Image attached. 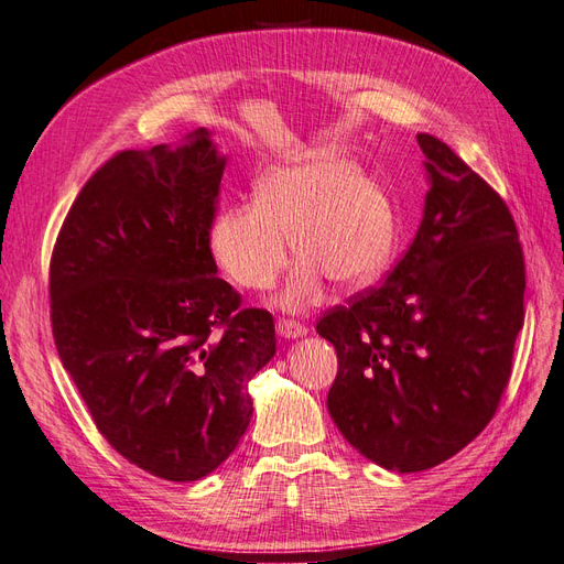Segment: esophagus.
I'll list each match as a JSON object with an SVG mask.
<instances>
[{"mask_svg":"<svg viewBox=\"0 0 564 564\" xmlns=\"http://www.w3.org/2000/svg\"><path fill=\"white\" fill-rule=\"evenodd\" d=\"M275 327L282 338H301L308 334V327H305V324H301L296 319H289V317H280Z\"/></svg>","mask_w":564,"mask_h":564,"instance_id":"esophagus-1","label":"esophagus"}]
</instances>
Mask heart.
Segmentation results:
<instances>
[{"instance_id":"obj_1","label":"heart","mask_w":564,"mask_h":564,"mask_svg":"<svg viewBox=\"0 0 564 564\" xmlns=\"http://www.w3.org/2000/svg\"><path fill=\"white\" fill-rule=\"evenodd\" d=\"M299 259L280 299L301 311L319 299L322 278L344 292L377 280L395 249V214L383 187L332 152L265 172L253 204L220 209L209 247L226 275L251 292H265L286 268V245Z\"/></svg>"}]
</instances>
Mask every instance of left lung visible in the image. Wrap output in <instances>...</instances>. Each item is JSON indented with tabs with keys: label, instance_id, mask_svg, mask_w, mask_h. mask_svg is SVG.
Wrapping results in <instances>:
<instances>
[{
	"label": "left lung",
	"instance_id": "left-lung-1",
	"mask_svg": "<svg viewBox=\"0 0 564 564\" xmlns=\"http://www.w3.org/2000/svg\"><path fill=\"white\" fill-rule=\"evenodd\" d=\"M431 191L412 247L317 322L338 371L327 406L373 464L419 473L452 458L497 414L524 322V256L503 197L419 133Z\"/></svg>",
	"mask_w": 564,
	"mask_h": 564
}]
</instances>
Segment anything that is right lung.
<instances>
[{
  "mask_svg": "<svg viewBox=\"0 0 564 564\" xmlns=\"http://www.w3.org/2000/svg\"><path fill=\"white\" fill-rule=\"evenodd\" d=\"M226 158L207 129L122 150L84 183L48 265L51 332L98 433L172 482L209 475L251 419L247 383L275 322L216 275L209 230Z\"/></svg>",
  "mask_w": 564,
  "mask_h": 564,
  "instance_id": "1",
  "label": "right lung"
}]
</instances>
